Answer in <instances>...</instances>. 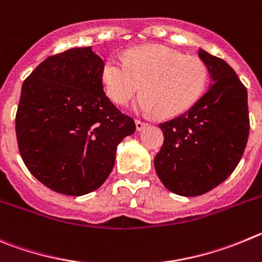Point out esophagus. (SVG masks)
<instances>
[{
  "mask_svg": "<svg viewBox=\"0 0 262 262\" xmlns=\"http://www.w3.org/2000/svg\"><path fill=\"white\" fill-rule=\"evenodd\" d=\"M146 126H147V124H146V122L140 121V120H136V128H137V130H138V132L143 130Z\"/></svg>",
  "mask_w": 262,
  "mask_h": 262,
  "instance_id": "1",
  "label": "esophagus"
}]
</instances>
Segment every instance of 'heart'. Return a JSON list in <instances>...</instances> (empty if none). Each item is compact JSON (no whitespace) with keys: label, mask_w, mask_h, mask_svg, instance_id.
I'll use <instances>...</instances> for the list:
<instances>
[{"label":"heart","mask_w":262,"mask_h":262,"mask_svg":"<svg viewBox=\"0 0 262 262\" xmlns=\"http://www.w3.org/2000/svg\"><path fill=\"white\" fill-rule=\"evenodd\" d=\"M104 90L114 103L124 105L141 89L134 110L138 114L168 119L187 112L204 95L209 70L201 60L172 49L145 46L112 56L102 70Z\"/></svg>","instance_id":"b5f03b06"}]
</instances>
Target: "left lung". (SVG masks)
<instances>
[{"label": "left lung", "mask_w": 262, "mask_h": 262, "mask_svg": "<svg viewBox=\"0 0 262 262\" xmlns=\"http://www.w3.org/2000/svg\"><path fill=\"white\" fill-rule=\"evenodd\" d=\"M211 81L188 112L159 124L163 146L154 159L164 187L185 197L204 194L234 172L249 134L248 94L222 58L199 51Z\"/></svg>", "instance_id": "1"}]
</instances>
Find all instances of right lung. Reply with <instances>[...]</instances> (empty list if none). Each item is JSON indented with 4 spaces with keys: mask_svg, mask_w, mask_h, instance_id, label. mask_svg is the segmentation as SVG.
<instances>
[{
    "mask_svg": "<svg viewBox=\"0 0 262 262\" xmlns=\"http://www.w3.org/2000/svg\"><path fill=\"white\" fill-rule=\"evenodd\" d=\"M104 61L91 47L49 56L22 84L15 116L20 157L49 189L83 195L102 187L117 145L136 124L103 90Z\"/></svg>",
    "mask_w": 262,
    "mask_h": 262,
    "instance_id": "add662e5",
    "label": "right lung"
}]
</instances>
